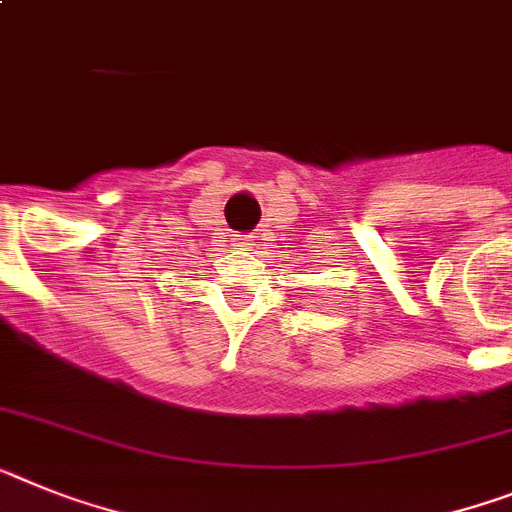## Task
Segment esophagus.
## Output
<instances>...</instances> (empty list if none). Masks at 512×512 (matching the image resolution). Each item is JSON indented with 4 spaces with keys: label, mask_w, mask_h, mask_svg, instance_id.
Wrapping results in <instances>:
<instances>
[{
    "label": "esophagus",
    "mask_w": 512,
    "mask_h": 512,
    "mask_svg": "<svg viewBox=\"0 0 512 512\" xmlns=\"http://www.w3.org/2000/svg\"><path fill=\"white\" fill-rule=\"evenodd\" d=\"M233 246L240 248V251H251L253 238L251 235H233Z\"/></svg>",
    "instance_id": "esophagus-1"
}]
</instances>
